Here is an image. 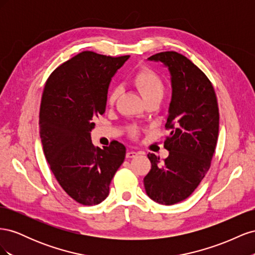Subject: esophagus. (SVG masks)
<instances>
[{
	"label": "esophagus",
	"instance_id": "1",
	"mask_svg": "<svg viewBox=\"0 0 255 255\" xmlns=\"http://www.w3.org/2000/svg\"><path fill=\"white\" fill-rule=\"evenodd\" d=\"M138 155V153L135 152V151H128L127 152V158H133V157H136Z\"/></svg>",
	"mask_w": 255,
	"mask_h": 255
}]
</instances>
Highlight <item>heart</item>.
Listing matches in <instances>:
<instances>
[{
    "mask_svg": "<svg viewBox=\"0 0 255 255\" xmlns=\"http://www.w3.org/2000/svg\"><path fill=\"white\" fill-rule=\"evenodd\" d=\"M132 83L137 90L140 92L144 101H149L152 99L160 100L165 91V84L161 80L160 76L154 72L152 69L143 67L139 71H137L132 78ZM121 95V88L116 86L112 88L107 95V103L110 105H114ZM129 135L132 137H136L138 132L136 128L132 127L128 128Z\"/></svg>",
    "mask_w": 255,
    "mask_h": 255,
    "instance_id": "b5f03b06",
    "label": "heart"
}]
</instances>
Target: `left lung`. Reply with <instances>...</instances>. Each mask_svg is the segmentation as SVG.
<instances>
[{"mask_svg": "<svg viewBox=\"0 0 255 255\" xmlns=\"http://www.w3.org/2000/svg\"><path fill=\"white\" fill-rule=\"evenodd\" d=\"M171 75L172 97L164 142L169 155L163 161L149 153L151 170L144 176L145 192L153 201L172 205L188 198L211 167L219 132V110L211 81L182 54L157 53Z\"/></svg>", "mask_w": 255, "mask_h": 255, "instance_id": "8db88e82", "label": "left lung"}]
</instances>
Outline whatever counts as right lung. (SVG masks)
<instances>
[{
	"instance_id": "right-lung-1",
	"label": "right lung",
	"mask_w": 255,
	"mask_h": 255,
	"mask_svg": "<svg viewBox=\"0 0 255 255\" xmlns=\"http://www.w3.org/2000/svg\"><path fill=\"white\" fill-rule=\"evenodd\" d=\"M128 57L84 51L57 67L45 83L39 114L44 156L61 188L83 205L106 199L126 157L122 143L101 149L92 144L90 132L94 118L105 112L112 78Z\"/></svg>"
}]
</instances>
